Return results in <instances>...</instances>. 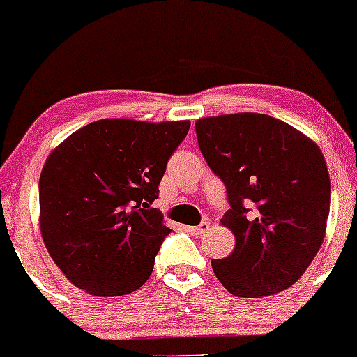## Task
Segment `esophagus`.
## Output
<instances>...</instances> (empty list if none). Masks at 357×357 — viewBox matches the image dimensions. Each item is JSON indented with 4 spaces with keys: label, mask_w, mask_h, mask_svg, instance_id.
<instances>
[{
    "label": "esophagus",
    "mask_w": 357,
    "mask_h": 357,
    "mask_svg": "<svg viewBox=\"0 0 357 357\" xmlns=\"http://www.w3.org/2000/svg\"><path fill=\"white\" fill-rule=\"evenodd\" d=\"M208 229H210V223L208 222L199 223V225H197V227H188V230H190V232L193 234V236H197V237H202L203 234L208 232Z\"/></svg>",
    "instance_id": "1"
}]
</instances>
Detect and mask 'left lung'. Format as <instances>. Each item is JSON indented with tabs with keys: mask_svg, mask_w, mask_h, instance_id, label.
<instances>
[{
	"mask_svg": "<svg viewBox=\"0 0 357 357\" xmlns=\"http://www.w3.org/2000/svg\"><path fill=\"white\" fill-rule=\"evenodd\" d=\"M195 128L203 158L227 188L230 210L220 223L236 237L230 256L211 259L215 276L241 298L289 288L307 271L327 229L331 178L322 151L262 113L205 116Z\"/></svg>",
	"mask_w": 357,
	"mask_h": 357,
	"instance_id": "left-lung-1",
	"label": "left lung"
}]
</instances>
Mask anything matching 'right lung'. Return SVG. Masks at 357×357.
<instances>
[{
  "label": "right lung",
  "instance_id": "right-lung-1",
  "mask_svg": "<svg viewBox=\"0 0 357 357\" xmlns=\"http://www.w3.org/2000/svg\"><path fill=\"white\" fill-rule=\"evenodd\" d=\"M190 120L103 119L62 140L38 181L40 234L74 287L120 296L142 287L171 232L151 208Z\"/></svg>",
  "mask_w": 357,
  "mask_h": 357
}]
</instances>
